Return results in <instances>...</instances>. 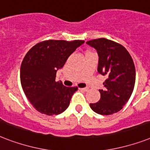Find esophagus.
<instances>
[{
    "label": "esophagus",
    "mask_w": 150,
    "mask_h": 150,
    "mask_svg": "<svg viewBox=\"0 0 150 150\" xmlns=\"http://www.w3.org/2000/svg\"><path fill=\"white\" fill-rule=\"evenodd\" d=\"M81 90H82V91H85V92H86L89 90V88H87V87H86V88H81Z\"/></svg>",
    "instance_id": "34e87169"
}]
</instances>
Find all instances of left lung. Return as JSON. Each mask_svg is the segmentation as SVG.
<instances>
[{
  "mask_svg": "<svg viewBox=\"0 0 150 150\" xmlns=\"http://www.w3.org/2000/svg\"><path fill=\"white\" fill-rule=\"evenodd\" d=\"M99 56L97 71L105 75L100 100L90 103L94 112L110 115L118 112L130 98L135 82V68L132 57L121 44L105 38L87 41Z\"/></svg>",
  "mask_w": 150,
  "mask_h": 150,
  "instance_id": "8db88e82",
  "label": "left lung"
}]
</instances>
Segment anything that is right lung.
I'll return each instance as SVG.
<instances>
[{
  "mask_svg": "<svg viewBox=\"0 0 150 150\" xmlns=\"http://www.w3.org/2000/svg\"><path fill=\"white\" fill-rule=\"evenodd\" d=\"M83 40H46L29 50L21 65L20 79L25 96L36 110L57 115L65 110L77 87H66L56 82L57 70Z\"/></svg>",
  "mask_w": 150,
  "mask_h": 150,
  "instance_id": "right-lung-1",
  "label": "right lung"
}]
</instances>
